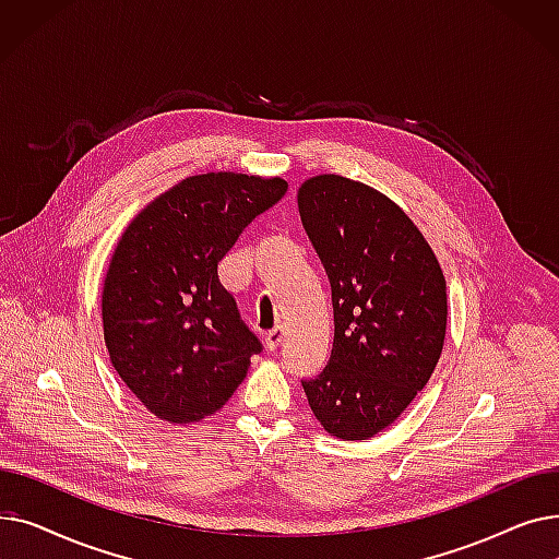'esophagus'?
I'll return each instance as SVG.
<instances>
[{
    "label": "esophagus",
    "mask_w": 559,
    "mask_h": 559,
    "mask_svg": "<svg viewBox=\"0 0 559 559\" xmlns=\"http://www.w3.org/2000/svg\"><path fill=\"white\" fill-rule=\"evenodd\" d=\"M283 335H285L283 326H276L274 331H270L267 335H264V346H267L270 350H276L281 346V342H283Z\"/></svg>",
    "instance_id": "obj_1"
}]
</instances>
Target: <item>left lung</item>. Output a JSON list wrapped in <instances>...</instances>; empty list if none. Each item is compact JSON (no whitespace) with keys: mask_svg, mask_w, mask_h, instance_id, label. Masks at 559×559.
I'll use <instances>...</instances> for the list:
<instances>
[{"mask_svg":"<svg viewBox=\"0 0 559 559\" xmlns=\"http://www.w3.org/2000/svg\"><path fill=\"white\" fill-rule=\"evenodd\" d=\"M299 215L333 292V354L304 392L344 442L394 424L447 337V278L424 233L383 192L340 174L304 181Z\"/></svg>","mask_w":559,"mask_h":559,"instance_id":"8db88e82","label":"left lung"}]
</instances>
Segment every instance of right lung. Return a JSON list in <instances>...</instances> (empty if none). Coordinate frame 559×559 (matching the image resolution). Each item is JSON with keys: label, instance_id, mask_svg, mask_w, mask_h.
Segmentation results:
<instances>
[{"label": "right lung", "instance_id": "obj_1", "mask_svg": "<svg viewBox=\"0 0 559 559\" xmlns=\"http://www.w3.org/2000/svg\"><path fill=\"white\" fill-rule=\"evenodd\" d=\"M281 176H188L131 219L102 289L104 342L124 385L169 424L215 415L245 380L258 337L217 262L285 194Z\"/></svg>", "mask_w": 559, "mask_h": 559}]
</instances>
